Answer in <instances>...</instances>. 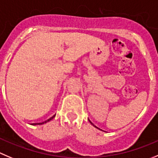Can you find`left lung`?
Wrapping results in <instances>:
<instances>
[{
  "mask_svg": "<svg viewBox=\"0 0 158 158\" xmlns=\"http://www.w3.org/2000/svg\"><path fill=\"white\" fill-rule=\"evenodd\" d=\"M91 124H92V123H91ZM92 125H93V126H94V127H95V126H94V124H92ZM97 128H98V127H97Z\"/></svg>",
  "mask_w": 158,
  "mask_h": 158,
  "instance_id": "obj_1",
  "label": "left lung"
}]
</instances>
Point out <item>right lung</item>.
<instances>
[{"label": "right lung", "instance_id": "obj_1", "mask_svg": "<svg viewBox=\"0 0 158 158\" xmlns=\"http://www.w3.org/2000/svg\"><path fill=\"white\" fill-rule=\"evenodd\" d=\"M54 117H55V115H54L52 117H51L50 118H49V119H48V120H46V121L43 122V123H33V124H31V125H40V124H43V123H47V122L50 121V120L52 119V118H53Z\"/></svg>", "mask_w": 158, "mask_h": 158}]
</instances>
